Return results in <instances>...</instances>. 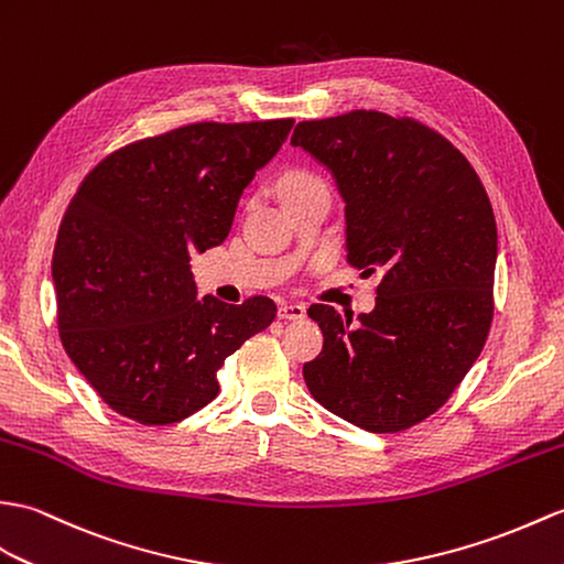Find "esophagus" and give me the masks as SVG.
Here are the masks:
<instances>
[{
	"instance_id": "esophagus-1",
	"label": "esophagus",
	"mask_w": 564,
	"mask_h": 564,
	"mask_svg": "<svg viewBox=\"0 0 564 564\" xmlns=\"http://www.w3.org/2000/svg\"><path fill=\"white\" fill-rule=\"evenodd\" d=\"M307 314V307L300 303H281L279 305V317L281 319H303Z\"/></svg>"
}]
</instances>
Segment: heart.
Masks as SVG:
<instances>
[{
	"label": "heart",
	"instance_id": "b5f03b06",
	"mask_svg": "<svg viewBox=\"0 0 564 564\" xmlns=\"http://www.w3.org/2000/svg\"><path fill=\"white\" fill-rule=\"evenodd\" d=\"M312 185H319V180L314 177V175H310V173H305V170H291V173H285L281 177L279 194H281V199H285V196H291L295 192H303V189H307Z\"/></svg>",
	"mask_w": 564,
	"mask_h": 564
}]
</instances>
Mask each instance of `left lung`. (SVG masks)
<instances>
[{"mask_svg": "<svg viewBox=\"0 0 564 564\" xmlns=\"http://www.w3.org/2000/svg\"><path fill=\"white\" fill-rule=\"evenodd\" d=\"M293 147L332 173L346 250L379 269L372 312L312 305L324 348L303 375L326 411L368 432L425 421L474 368L490 332L497 226L476 170L413 120L356 110L300 122Z\"/></svg>", "mask_w": 564, "mask_h": 564, "instance_id": "obj_1", "label": "left lung"}]
</instances>
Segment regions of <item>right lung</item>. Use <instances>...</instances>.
I'll use <instances>...</instances> for the list:
<instances>
[{
  "label": "right lung",
  "mask_w": 564,
  "mask_h": 564,
  "mask_svg": "<svg viewBox=\"0 0 564 564\" xmlns=\"http://www.w3.org/2000/svg\"><path fill=\"white\" fill-rule=\"evenodd\" d=\"M293 124L180 127L110 153L74 194L52 257L57 324L112 411L167 425L204 409L223 360L276 317L264 295L196 297L189 261L228 238L245 187Z\"/></svg>",
  "instance_id": "right-lung-1"
}]
</instances>
